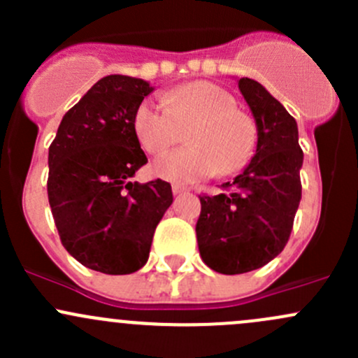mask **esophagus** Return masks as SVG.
Wrapping results in <instances>:
<instances>
[{"label": "esophagus", "instance_id": "obj_1", "mask_svg": "<svg viewBox=\"0 0 358 358\" xmlns=\"http://www.w3.org/2000/svg\"><path fill=\"white\" fill-rule=\"evenodd\" d=\"M171 189H173V194H175V196H180V194H185V192H187V189H185V187H182V185H176V183H175V185L171 187Z\"/></svg>", "mask_w": 358, "mask_h": 358}]
</instances>
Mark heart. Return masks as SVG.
I'll return each mask as SVG.
<instances>
[{"mask_svg": "<svg viewBox=\"0 0 358 358\" xmlns=\"http://www.w3.org/2000/svg\"><path fill=\"white\" fill-rule=\"evenodd\" d=\"M189 147L171 150L154 161V173L176 183H194L232 175L248 166L256 152L258 128L251 115L237 109L230 92L208 81L178 86L162 100L147 99L133 117L136 138L145 152L159 154L178 142L189 128Z\"/></svg>", "mask_w": 358, "mask_h": 358, "instance_id": "heart-1", "label": "heart"}]
</instances>
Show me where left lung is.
<instances>
[{
    "label": "left lung",
    "mask_w": 358,
    "mask_h": 358,
    "mask_svg": "<svg viewBox=\"0 0 358 358\" xmlns=\"http://www.w3.org/2000/svg\"><path fill=\"white\" fill-rule=\"evenodd\" d=\"M239 90L258 128L248 168L223 183L227 192L199 196L196 234L201 258L218 273L262 268L287 244L301 201L303 150L298 124L258 81L239 79Z\"/></svg>",
    "instance_id": "obj_1"
}]
</instances>
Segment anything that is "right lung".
Segmentation results:
<instances>
[{
	"label": "right lung",
	"instance_id": "1",
	"mask_svg": "<svg viewBox=\"0 0 358 358\" xmlns=\"http://www.w3.org/2000/svg\"><path fill=\"white\" fill-rule=\"evenodd\" d=\"M149 83L112 74L66 112L48 150V201L60 241L81 265L126 275L149 259L171 185L131 182L147 162L133 128Z\"/></svg>",
	"mask_w": 358,
	"mask_h": 358
}]
</instances>
